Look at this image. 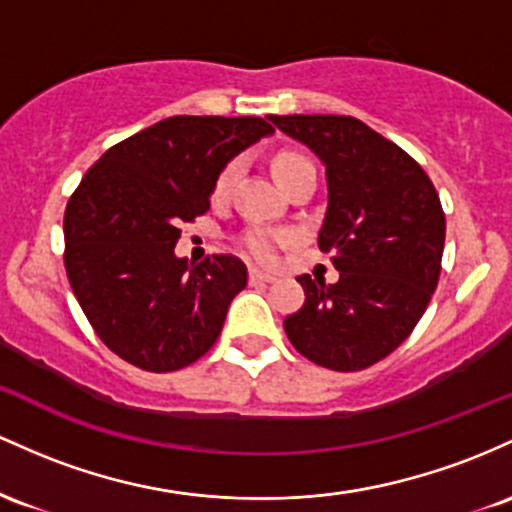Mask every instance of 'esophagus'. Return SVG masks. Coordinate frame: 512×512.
<instances>
[{
  "instance_id": "esophagus-1",
  "label": "esophagus",
  "mask_w": 512,
  "mask_h": 512,
  "mask_svg": "<svg viewBox=\"0 0 512 512\" xmlns=\"http://www.w3.org/2000/svg\"><path fill=\"white\" fill-rule=\"evenodd\" d=\"M249 280L251 283H273L275 280V275H271V273H263V271H256V268H251L249 271Z\"/></svg>"
}]
</instances>
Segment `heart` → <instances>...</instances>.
Instances as JSON below:
<instances>
[{
  "instance_id": "1",
  "label": "heart",
  "mask_w": 512,
  "mask_h": 512,
  "mask_svg": "<svg viewBox=\"0 0 512 512\" xmlns=\"http://www.w3.org/2000/svg\"><path fill=\"white\" fill-rule=\"evenodd\" d=\"M304 162H309V159L300 152H278L273 159L275 179H283L287 171H292L295 166H300ZM237 171H239V159H232V162L222 166V171L215 179V186H212V195H215V198H222V195L229 191ZM285 241H290V234L273 232V229H249V232L241 237V246H244L246 254L256 258L258 263H273L275 256H278V249L285 244Z\"/></svg>"
}]
</instances>
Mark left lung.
I'll return each instance as SVG.
<instances>
[{"label": "left lung", "instance_id": "1", "mask_svg": "<svg viewBox=\"0 0 512 512\" xmlns=\"http://www.w3.org/2000/svg\"><path fill=\"white\" fill-rule=\"evenodd\" d=\"M326 164L329 208L319 249L341 278L300 275L304 304L285 317L297 353L358 372L399 348L440 278L445 212L421 164L353 116H268Z\"/></svg>", "mask_w": 512, "mask_h": 512}]
</instances>
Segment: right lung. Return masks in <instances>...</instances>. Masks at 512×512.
Returning a JSON list of instances; mask_svg holds the SVG:
<instances>
[{
  "mask_svg": "<svg viewBox=\"0 0 512 512\" xmlns=\"http://www.w3.org/2000/svg\"><path fill=\"white\" fill-rule=\"evenodd\" d=\"M256 116H174L118 142L84 174L65 210V268L91 329L147 372L193 365L215 346L246 287L232 254L174 256L181 222L210 210L217 174L271 135Z\"/></svg>",
  "mask_w": 512,
  "mask_h": 512,
  "instance_id": "obj_1",
  "label": "right lung"
}]
</instances>
